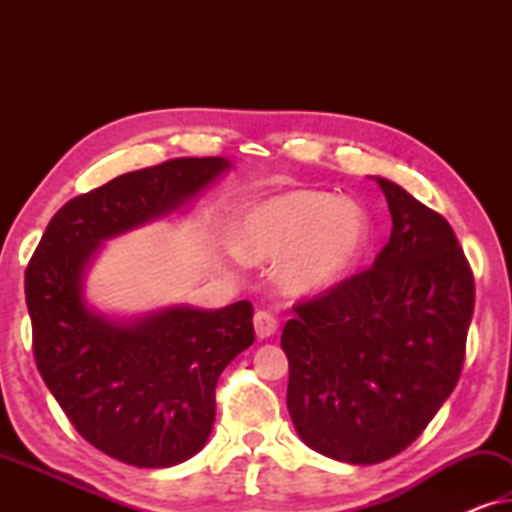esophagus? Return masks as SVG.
<instances>
[{
    "label": "esophagus",
    "instance_id": "esophagus-1",
    "mask_svg": "<svg viewBox=\"0 0 512 512\" xmlns=\"http://www.w3.org/2000/svg\"><path fill=\"white\" fill-rule=\"evenodd\" d=\"M254 331H256V335H258V338H261V340L270 338V335H275V331H277V319L272 317L270 312L258 310V312L254 314Z\"/></svg>",
    "mask_w": 512,
    "mask_h": 512
}]
</instances>
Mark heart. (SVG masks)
I'll return each instance as SVG.
<instances>
[{
    "label": "heart",
    "mask_w": 512,
    "mask_h": 512,
    "mask_svg": "<svg viewBox=\"0 0 512 512\" xmlns=\"http://www.w3.org/2000/svg\"><path fill=\"white\" fill-rule=\"evenodd\" d=\"M370 242V216L356 200L328 191H286L247 209L235 251L249 263H279L291 296H319L342 282Z\"/></svg>",
    "instance_id": "obj_1"
}]
</instances>
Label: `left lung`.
<instances>
[{"label": "left lung", "mask_w": 512, "mask_h": 512, "mask_svg": "<svg viewBox=\"0 0 512 512\" xmlns=\"http://www.w3.org/2000/svg\"><path fill=\"white\" fill-rule=\"evenodd\" d=\"M391 235L373 268L293 307L291 422L307 447L347 464H380L426 429L457 387L473 317V272L450 223L394 181Z\"/></svg>", "instance_id": "obj_1"}]
</instances>
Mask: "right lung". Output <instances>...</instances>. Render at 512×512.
<instances>
[{"mask_svg": "<svg viewBox=\"0 0 512 512\" xmlns=\"http://www.w3.org/2000/svg\"><path fill=\"white\" fill-rule=\"evenodd\" d=\"M226 158H174L128 172L58 209L25 272L34 359L74 429L123 464L167 468L205 447L219 375L254 342V310L160 307L109 317L86 300L102 244L186 205L230 170Z\"/></svg>", "mask_w": 512, "mask_h": 512, "instance_id": "right-lung-1", "label": "right lung"}]
</instances>
